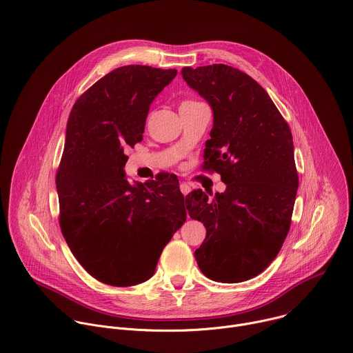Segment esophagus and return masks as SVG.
Listing matches in <instances>:
<instances>
[{
	"instance_id": "esophagus-1",
	"label": "esophagus",
	"mask_w": 353,
	"mask_h": 353,
	"mask_svg": "<svg viewBox=\"0 0 353 353\" xmlns=\"http://www.w3.org/2000/svg\"><path fill=\"white\" fill-rule=\"evenodd\" d=\"M179 188H181V192H182L183 194H188V193L190 192V186H189L188 183H185V182H181Z\"/></svg>"
}]
</instances>
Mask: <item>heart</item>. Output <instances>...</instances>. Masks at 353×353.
Returning a JSON list of instances; mask_svg holds the SVG:
<instances>
[{
  "mask_svg": "<svg viewBox=\"0 0 353 353\" xmlns=\"http://www.w3.org/2000/svg\"><path fill=\"white\" fill-rule=\"evenodd\" d=\"M186 103H190V101H186Z\"/></svg>",
  "mask_w": 353,
  "mask_h": 353,
  "instance_id": "obj_1",
  "label": "heart"
}]
</instances>
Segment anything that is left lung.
Returning <instances> with one entry per match:
<instances>
[{
	"instance_id": "8db88e82",
	"label": "left lung",
	"mask_w": 353,
	"mask_h": 353,
	"mask_svg": "<svg viewBox=\"0 0 353 353\" xmlns=\"http://www.w3.org/2000/svg\"><path fill=\"white\" fill-rule=\"evenodd\" d=\"M181 72L213 110L204 160L227 185L213 201L200 189L186 196L190 219L207 231L194 257L207 278L242 283L270 265L290 231L299 186L292 133L267 92L239 69L214 63Z\"/></svg>"
}]
</instances>
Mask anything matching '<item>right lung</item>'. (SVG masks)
I'll list each match as a JSON object with an SVG mask.
<instances>
[{
    "label": "right lung",
    "instance_id": "1",
    "mask_svg": "<svg viewBox=\"0 0 353 353\" xmlns=\"http://www.w3.org/2000/svg\"><path fill=\"white\" fill-rule=\"evenodd\" d=\"M176 69L126 65L82 94L70 111L57 172L59 225L96 279L130 287L153 276L163 249L186 221L178 179L130 183L125 150L143 139L152 103Z\"/></svg>",
    "mask_w": 353,
    "mask_h": 353
}]
</instances>
